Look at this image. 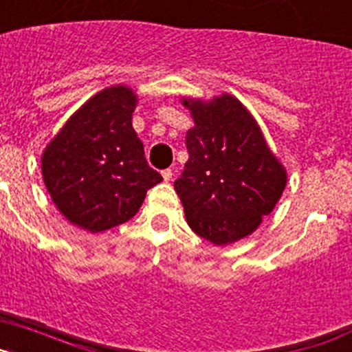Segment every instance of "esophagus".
Returning <instances> with one entry per match:
<instances>
[{
	"label": "esophagus",
	"instance_id": "34e87169",
	"mask_svg": "<svg viewBox=\"0 0 352 352\" xmlns=\"http://www.w3.org/2000/svg\"><path fill=\"white\" fill-rule=\"evenodd\" d=\"M173 169H164L162 170V176H164V179H166V182H170V179H173Z\"/></svg>",
	"mask_w": 352,
	"mask_h": 352
}]
</instances>
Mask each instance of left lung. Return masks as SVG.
Here are the masks:
<instances>
[{
  "instance_id": "1",
  "label": "left lung",
  "mask_w": 352,
  "mask_h": 352,
  "mask_svg": "<svg viewBox=\"0 0 352 352\" xmlns=\"http://www.w3.org/2000/svg\"><path fill=\"white\" fill-rule=\"evenodd\" d=\"M183 104L195 126L186 132L188 162L174 188L195 234L214 245L232 243L272 213L287 176L256 120L234 96Z\"/></svg>"
}]
</instances>
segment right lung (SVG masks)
Instances as JSON below:
<instances>
[{
	"label": "right lung",
	"instance_id": "obj_1",
	"mask_svg": "<svg viewBox=\"0 0 352 352\" xmlns=\"http://www.w3.org/2000/svg\"><path fill=\"white\" fill-rule=\"evenodd\" d=\"M135 95L113 86L77 111L45 148L43 182L58 210L89 232L107 231L138 213L162 182L132 129Z\"/></svg>",
	"mask_w": 352,
	"mask_h": 352
}]
</instances>
